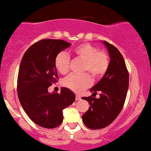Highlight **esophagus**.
<instances>
[{
	"mask_svg": "<svg viewBox=\"0 0 151 151\" xmlns=\"http://www.w3.org/2000/svg\"><path fill=\"white\" fill-rule=\"evenodd\" d=\"M76 100H79V99H81V97L78 95H76Z\"/></svg>",
	"mask_w": 151,
	"mask_h": 151,
	"instance_id": "34e87169",
	"label": "esophagus"
}]
</instances>
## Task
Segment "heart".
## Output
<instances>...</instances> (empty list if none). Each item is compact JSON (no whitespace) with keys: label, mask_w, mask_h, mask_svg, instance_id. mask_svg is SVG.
Returning <instances> with one entry per match:
<instances>
[{"label":"heart","mask_w":151,"mask_h":151,"mask_svg":"<svg viewBox=\"0 0 151 151\" xmlns=\"http://www.w3.org/2000/svg\"><path fill=\"white\" fill-rule=\"evenodd\" d=\"M75 59L83 62L82 72L88 73L94 79L102 77L108 70L110 65L109 57L106 52L90 43H81L73 50ZM70 59L65 52H60L54 59V66L61 74L70 70ZM91 78L88 74L82 76L70 75L63 81V85L76 93H81L91 84Z\"/></svg>","instance_id":"1"}]
</instances>
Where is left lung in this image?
I'll return each mask as SVG.
<instances>
[{"label":"left lung","mask_w":151,"mask_h":151,"mask_svg":"<svg viewBox=\"0 0 151 151\" xmlns=\"http://www.w3.org/2000/svg\"><path fill=\"white\" fill-rule=\"evenodd\" d=\"M109 52L110 62L102 78L90 89L92 96L100 92V98L83 97L90 107L82 116L83 124L91 129H99L110 125L122 111L129 87V72L124 57L117 48L103 41Z\"/></svg>","instance_id":"left-lung-1"}]
</instances>
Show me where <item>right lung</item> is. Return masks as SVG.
Wrapping results in <instances>:
<instances>
[{
  "label": "right lung",
  "mask_w": 151,
  "mask_h": 151,
  "mask_svg": "<svg viewBox=\"0 0 151 151\" xmlns=\"http://www.w3.org/2000/svg\"><path fill=\"white\" fill-rule=\"evenodd\" d=\"M70 43L59 39H42L26 51L22 59L17 78V94L29 119L43 128L54 129L62 124L63 110L75 101L76 96L63 87L61 92L49 93L58 75L54 59Z\"/></svg>",
  "instance_id": "right-lung-1"
}]
</instances>
